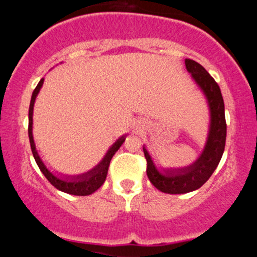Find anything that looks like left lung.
Listing matches in <instances>:
<instances>
[{
	"mask_svg": "<svg viewBox=\"0 0 257 257\" xmlns=\"http://www.w3.org/2000/svg\"><path fill=\"white\" fill-rule=\"evenodd\" d=\"M185 65L204 94L210 122L204 149L199 157L187 167L158 169L146 147H143L147 161L146 173L149 180L157 190L169 194L188 193L202 187L219 166L226 144L225 104L219 84L197 61L186 59Z\"/></svg>",
	"mask_w": 257,
	"mask_h": 257,
	"instance_id": "left-lung-1",
	"label": "left lung"
}]
</instances>
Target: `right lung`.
I'll use <instances>...</instances> for the list:
<instances>
[{"label":"right lung","mask_w":257,"mask_h":257,"mask_svg":"<svg viewBox=\"0 0 257 257\" xmlns=\"http://www.w3.org/2000/svg\"><path fill=\"white\" fill-rule=\"evenodd\" d=\"M43 82L44 78L41 79V81L38 82L37 87L35 88L31 96L30 107H29V139H30L32 155H34L35 161H36L41 172H42L47 180H48L55 188H58L61 192L73 194V196H89V194L95 192L96 190H99V188L101 187V185L105 182L111 159L113 157L114 153L118 151V149L122 146V144L124 143L126 135H122V137L117 139L116 143L108 149L107 152H106L104 158H102L95 167L91 168L90 170H88V172H85L83 174H78V175H63V174L51 172V170L47 168L46 164H44L41 156L38 155L36 145H35L34 134H32V124H34V120H32V116H34V105L35 101H36L38 93H40L41 88H42Z\"/></svg>","instance_id":"1"}]
</instances>
